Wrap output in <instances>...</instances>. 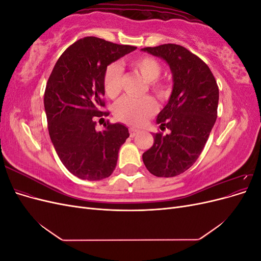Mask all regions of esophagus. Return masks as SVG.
<instances>
[{"mask_svg":"<svg viewBox=\"0 0 261 261\" xmlns=\"http://www.w3.org/2000/svg\"><path fill=\"white\" fill-rule=\"evenodd\" d=\"M138 133H139V130L136 129V128H129V135H130V137H135Z\"/></svg>","mask_w":261,"mask_h":261,"instance_id":"34e87169","label":"esophagus"}]
</instances>
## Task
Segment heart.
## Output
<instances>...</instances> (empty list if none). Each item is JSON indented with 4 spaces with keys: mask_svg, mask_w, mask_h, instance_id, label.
<instances>
[{
    "mask_svg": "<svg viewBox=\"0 0 261 261\" xmlns=\"http://www.w3.org/2000/svg\"><path fill=\"white\" fill-rule=\"evenodd\" d=\"M129 66L135 69L148 82L150 91L161 100H168L172 92L170 82L159 78L161 64L151 57H138L129 61ZM103 89L108 97L116 98L122 90V68L117 64H110L103 74ZM156 110L155 102L151 97L133 98L124 97L114 106L113 113L117 121L140 125L152 116Z\"/></svg>",
    "mask_w": 261,
    "mask_h": 261,
    "instance_id": "b5f03b06",
    "label": "heart"
}]
</instances>
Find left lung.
<instances>
[{
	"instance_id": "8db88e82",
	"label": "left lung",
	"mask_w": 261,
	"mask_h": 261,
	"mask_svg": "<svg viewBox=\"0 0 261 261\" xmlns=\"http://www.w3.org/2000/svg\"><path fill=\"white\" fill-rule=\"evenodd\" d=\"M146 51L170 65L173 91L156 123L167 135L153 134L154 143L143 154L148 171L158 177H173L198 159L218 115L219 87L210 68L186 48L174 43L147 46Z\"/></svg>"
}]
</instances>
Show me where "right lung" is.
Here are the masks:
<instances>
[{"instance_id":"right-lung-1","label":"right lung","mask_w":261,"mask_h":261,"mask_svg":"<svg viewBox=\"0 0 261 261\" xmlns=\"http://www.w3.org/2000/svg\"><path fill=\"white\" fill-rule=\"evenodd\" d=\"M136 46L85 37L63 52L55 63L44 91L50 138L60 160L73 175L99 180L112 174L118 150L129 137L123 124L108 123L96 129L102 111L103 74L109 64Z\"/></svg>"}]
</instances>
